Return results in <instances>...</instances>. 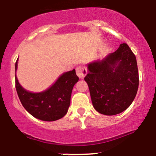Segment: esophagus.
I'll use <instances>...</instances> for the list:
<instances>
[{
  "mask_svg": "<svg viewBox=\"0 0 156 156\" xmlns=\"http://www.w3.org/2000/svg\"><path fill=\"white\" fill-rule=\"evenodd\" d=\"M76 72L77 76L80 79L84 78L85 76H86V74H87V70H86V67H83V66H79V67H76Z\"/></svg>",
  "mask_w": 156,
  "mask_h": 156,
  "instance_id": "1",
  "label": "esophagus"
}]
</instances>
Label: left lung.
<instances>
[{"label":"left lung","mask_w":156,"mask_h":156,"mask_svg":"<svg viewBox=\"0 0 156 156\" xmlns=\"http://www.w3.org/2000/svg\"><path fill=\"white\" fill-rule=\"evenodd\" d=\"M84 78L95 110L105 115L125 111L135 98L139 86L136 56L126 43L102 61L88 64Z\"/></svg>","instance_id":"1"}]
</instances>
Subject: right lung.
I'll return each mask as SVG.
<instances>
[{
	"mask_svg": "<svg viewBox=\"0 0 156 156\" xmlns=\"http://www.w3.org/2000/svg\"><path fill=\"white\" fill-rule=\"evenodd\" d=\"M17 69V61L15 70ZM16 89L23 106L35 118L44 121H54L64 116L70 104L73 86L78 82L76 70L64 73L55 84L44 92L33 93L24 89L18 82L16 74Z\"/></svg>",
	"mask_w": 156,
	"mask_h": 156,
	"instance_id": "right-lung-1",
	"label": "right lung"
}]
</instances>
